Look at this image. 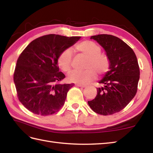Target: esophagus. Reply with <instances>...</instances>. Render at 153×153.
Masks as SVG:
<instances>
[{"mask_svg":"<svg viewBox=\"0 0 153 153\" xmlns=\"http://www.w3.org/2000/svg\"><path fill=\"white\" fill-rule=\"evenodd\" d=\"M76 85L77 87H82V88H84V87H85L86 86L84 85H82V84H79V83H77L76 84Z\"/></svg>","mask_w":153,"mask_h":153,"instance_id":"34e87169","label":"esophagus"}]
</instances>
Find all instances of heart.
<instances>
[{
    "label": "heart",
    "instance_id": "obj_1",
    "mask_svg": "<svg viewBox=\"0 0 153 153\" xmlns=\"http://www.w3.org/2000/svg\"><path fill=\"white\" fill-rule=\"evenodd\" d=\"M77 53L87 57L85 68L83 71H73L69 74L68 78L71 82L86 84L94 79L97 73L102 75L108 70L110 62L105 54L100 53L101 48L95 43L91 41H83L77 43L74 47ZM72 54L70 49L63 51L58 58V65L66 73L71 70Z\"/></svg>",
    "mask_w": 153,
    "mask_h": 153
}]
</instances>
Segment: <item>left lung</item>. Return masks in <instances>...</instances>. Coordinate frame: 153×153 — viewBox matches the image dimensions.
I'll return each mask as SVG.
<instances>
[{"label": "left lung", "instance_id": "1", "mask_svg": "<svg viewBox=\"0 0 153 153\" xmlns=\"http://www.w3.org/2000/svg\"><path fill=\"white\" fill-rule=\"evenodd\" d=\"M108 56L110 66L99 83L95 99L88 101L94 112L106 116L120 112L134 99L137 90L139 67L132 48L120 38L111 35H93Z\"/></svg>", "mask_w": 153, "mask_h": 153}]
</instances>
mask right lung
Masks as SVG:
<instances>
[{"label":"right lung","instance_id":"1","mask_svg":"<svg viewBox=\"0 0 153 153\" xmlns=\"http://www.w3.org/2000/svg\"><path fill=\"white\" fill-rule=\"evenodd\" d=\"M81 37L50 34L31 41L19 55L14 74L19 100L35 114L57 112L74 83L60 84L65 77L59 71L58 58Z\"/></svg>","mask_w":153,"mask_h":153}]
</instances>
